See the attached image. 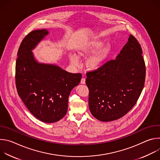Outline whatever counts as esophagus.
Listing matches in <instances>:
<instances>
[{
  "mask_svg": "<svg viewBox=\"0 0 160 160\" xmlns=\"http://www.w3.org/2000/svg\"><path fill=\"white\" fill-rule=\"evenodd\" d=\"M80 83H81L82 84H85V78H82L81 79Z\"/></svg>",
  "mask_w": 160,
  "mask_h": 160,
  "instance_id": "esophagus-1",
  "label": "esophagus"
}]
</instances>
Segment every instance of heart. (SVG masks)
Listing matches in <instances>:
<instances>
[{
  "mask_svg": "<svg viewBox=\"0 0 160 160\" xmlns=\"http://www.w3.org/2000/svg\"><path fill=\"white\" fill-rule=\"evenodd\" d=\"M104 43L103 41L92 38L83 42L77 48V55L70 54L69 59L73 66H78L80 64L78 58H87L92 55L87 60L86 65L89 70H95L99 68L111 52V46L109 44Z\"/></svg>",
  "mask_w": 160,
  "mask_h": 160,
  "instance_id": "b5f03b06",
  "label": "heart"
}]
</instances>
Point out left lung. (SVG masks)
Returning <instances> with one entry per match:
<instances>
[{
  "label": "left lung",
  "instance_id": "1",
  "mask_svg": "<svg viewBox=\"0 0 160 160\" xmlns=\"http://www.w3.org/2000/svg\"><path fill=\"white\" fill-rule=\"evenodd\" d=\"M141 45L132 35L116 59L87 73L90 112L101 122L116 120L135 106L143 89L146 66Z\"/></svg>",
  "mask_w": 160,
  "mask_h": 160
}]
</instances>
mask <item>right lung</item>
<instances>
[{"instance_id":"1","label":"right lung","mask_w":160,"mask_h":160,"mask_svg":"<svg viewBox=\"0 0 160 160\" xmlns=\"http://www.w3.org/2000/svg\"><path fill=\"white\" fill-rule=\"evenodd\" d=\"M48 34L45 29L34 30L22 40L16 62V85L18 95L32 115L51 123L65 116L68 98L80 82L82 74L37 61L32 51Z\"/></svg>"}]
</instances>
